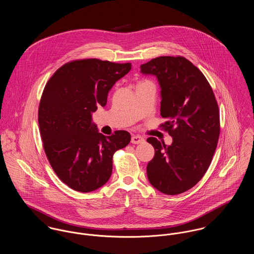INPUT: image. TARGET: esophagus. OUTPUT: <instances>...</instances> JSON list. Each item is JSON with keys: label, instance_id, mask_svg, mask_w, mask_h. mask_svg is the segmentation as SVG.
<instances>
[{"label": "esophagus", "instance_id": "esophagus-1", "mask_svg": "<svg viewBox=\"0 0 254 254\" xmlns=\"http://www.w3.org/2000/svg\"><path fill=\"white\" fill-rule=\"evenodd\" d=\"M145 140H144V138L143 137H141V136H139V135H136V136H133L132 137V139H131V143L132 144H135V145H137V144H141V143H143Z\"/></svg>", "mask_w": 254, "mask_h": 254}]
</instances>
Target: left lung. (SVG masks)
Instances as JSON below:
<instances>
[{"label":"left lung","instance_id":"8db88e82","mask_svg":"<svg viewBox=\"0 0 254 254\" xmlns=\"http://www.w3.org/2000/svg\"><path fill=\"white\" fill-rule=\"evenodd\" d=\"M141 72L156 77L160 86L161 126L170 145L150 137L154 156L147 163L149 183L175 195L192 188L207 171L217 146L220 118L213 91L202 72L183 57H159L141 65Z\"/></svg>","mask_w":254,"mask_h":254}]
</instances>
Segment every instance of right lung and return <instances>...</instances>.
Returning <instances> with one entry per match:
<instances>
[{"label": "right lung", "mask_w": 254, "mask_h": 254, "mask_svg": "<svg viewBox=\"0 0 254 254\" xmlns=\"http://www.w3.org/2000/svg\"><path fill=\"white\" fill-rule=\"evenodd\" d=\"M131 64L97 59L74 61L60 67L45 86L38 110L44 149L58 177L81 192L109 181L113 153L131 141L127 131L99 133L92 113L105 107L108 94Z\"/></svg>", "instance_id": "obj_1"}]
</instances>
